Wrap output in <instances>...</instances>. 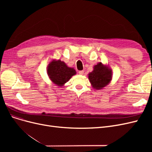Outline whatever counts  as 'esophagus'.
I'll list each match as a JSON object with an SVG mask.
<instances>
[{
  "instance_id": "34e87169",
  "label": "esophagus",
  "mask_w": 152,
  "mask_h": 152,
  "mask_svg": "<svg viewBox=\"0 0 152 152\" xmlns=\"http://www.w3.org/2000/svg\"><path fill=\"white\" fill-rule=\"evenodd\" d=\"M84 70H81V71H79V74L80 75H83L84 74Z\"/></svg>"
}]
</instances>
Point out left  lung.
I'll return each mask as SVG.
<instances>
[{
  "label": "left lung",
  "instance_id": "1",
  "mask_svg": "<svg viewBox=\"0 0 152 152\" xmlns=\"http://www.w3.org/2000/svg\"><path fill=\"white\" fill-rule=\"evenodd\" d=\"M88 78L94 89H102L111 82L112 71L108 65L99 62L94 66L93 70L88 74Z\"/></svg>",
  "mask_w": 152,
  "mask_h": 152
}]
</instances>
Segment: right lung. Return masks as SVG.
Here are the masks:
<instances>
[{"mask_svg": "<svg viewBox=\"0 0 152 152\" xmlns=\"http://www.w3.org/2000/svg\"><path fill=\"white\" fill-rule=\"evenodd\" d=\"M48 75L53 84L61 87L76 74L73 68L68 67L64 61L59 59H53L48 66Z\"/></svg>", "mask_w": 152, "mask_h": 152, "instance_id": "add662e5", "label": "right lung"}]
</instances>
